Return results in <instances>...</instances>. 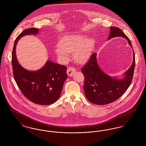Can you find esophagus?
Returning <instances> with one entry per match:
<instances>
[{"instance_id":"34e87169","label":"esophagus","mask_w":146,"mask_h":146,"mask_svg":"<svg viewBox=\"0 0 146 146\" xmlns=\"http://www.w3.org/2000/svg\"><path fill=\"white\" fill-rule=\"evenodd\" d=\"M76 70L74 67H70L67 68V74L68 76H73V74H74V73L76 72Z\"/></svg>"}]
</instances>
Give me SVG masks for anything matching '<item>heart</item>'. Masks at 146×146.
I'll use <instances>...</instances> for the list:
<instances>
[{
	"mask_svg": "<svg viewBox=\"0 0 146 146\" xmlns=\"http://www.w3.org/2000/svg\"><path fill=\"white\" fill-rule=\"evenodd\" d=\"M95 46V40L92 38H87L80 35H68L63 37L56 48L57 55L66 61L68 54L73 52L76 62L84 63L90 57Z\"/></svg>",
	"mask_w": 146,
	"mask_h": 146,
	"instance_id": "heart-1",
	"label": "heart"
}]
</instances>
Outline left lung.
I'll return each mask as SVG.
<instances>
[{"label": "left lung", "instance_id": "1", "mask_svg": "<svg viewBox=\"0 0 146 146\" xmlns=\"http://www.w3.org/2000/svg\"><path fill=\"white\" fill-rule=\"evenodd\" d=\"M118 36L125 38L132 47L130 40L119 28L111 27L108 40ZM96 55L97 54H93L88 62L81 70L84 76L85 95L92 104H109L121 97L131 84L135 66L134 51L132 64L121 79L111 77L103 72L97 64Z\"/></svg>", "mask_w": 146, "mask_h": 146}]
</instances>
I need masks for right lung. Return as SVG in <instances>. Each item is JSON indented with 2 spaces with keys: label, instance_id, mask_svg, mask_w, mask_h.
I'll list each match as a JSON object with an SVG mask.
<instances>
[{
  "label": "right lung",
  "instance_id": "obj_1",
  "mask_svg": "<svg viewBox=\"0 0 146 146\" xmlns=\"http://www.w3.org/2000/svg\"><path fill=\"white\" fill-rule=\"evenodd\" d=\"M38 28H28L16 39L12 52L14 79L23 95L31 102L40 105L54 104L59 98L67 78V67L48 60L40 70L30 71L22 67L16 55L19 40L27 35H36Z\"/></svg>",
  "mask_w": 146,
  "mask_h": 146
}]
</instances>
